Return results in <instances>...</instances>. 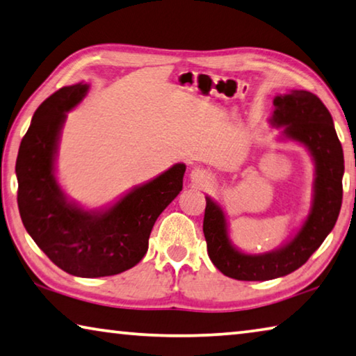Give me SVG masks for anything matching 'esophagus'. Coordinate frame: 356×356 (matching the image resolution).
<instances>
[{
    "label": "esophagus",
    "instance_id": "34e87169",
    "mask_svg": "<svg viewBox=\"0 0 356 356\" xmlns=\"http://www.w3.org/2000/svg\"><path fill=\"white\" fill-rule=\"evenodd\" d=\"M190 179H191V182L196 185H207L212 180V176H211V172L206 171V169L195 168L190 174Z\"/></svg>",
    "mask_w": 356,
    "mask_h": 356
}]
</instances>
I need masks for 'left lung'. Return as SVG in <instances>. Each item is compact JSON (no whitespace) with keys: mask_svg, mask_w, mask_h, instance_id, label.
I'll use <instances>...</instances> for the list:
<instances>
[{"mask_svg":"<svg viewBox=\"0 0 356 356\" xmlns=\"http://www.w3.org/2000/svg\"><path fill=\"white\" fill-rule=\"evenodd\" d=\"M269 122L284 128L282 138L302 144L312 156V206L306 222L286 244L273 252L250 255L233 245L223 209L206 196L202 231L209 258L220 273L236 280H270L301 268L334 228L342 206V145L330 111L317 95L306 90L279 95L274 98V112Z\"/></svg>","mask_w":356,"mask_h":356,"instance_id":"8db88e82","label":"left lung"}]
</instances>
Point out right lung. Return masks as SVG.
<instances>
[{
    "mask_svg": "<svg viewBox=\"0 0 356 356\" xmlns=\"http://www.w3.org/2000/svg\"><path fill=\"white\" fill-rule=\"evenodd\" d=\"M87 92V83L63 87L38 107L20 143L15 174L28 234L65 273L92 279L120 274L144 258L156 218L182 190L185 165L177 163L99 211L67 200L56 182L55 156L66 112Z\"/></svg>",
    "mask_w": 356,
    "mask_h": 356,
    "instance_id": "obj_1",
    "label": "right lung"
}]
</instances>
